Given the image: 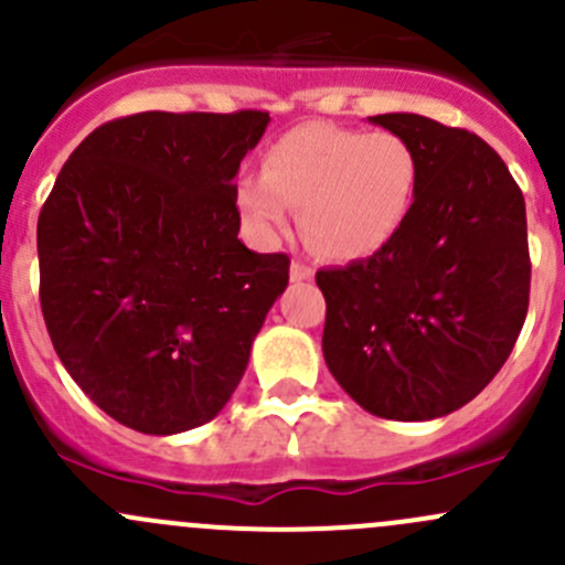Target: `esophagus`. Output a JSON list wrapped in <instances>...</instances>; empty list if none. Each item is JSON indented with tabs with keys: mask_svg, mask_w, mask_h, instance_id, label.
Masks as SVG:
<instances>
[{
	"mask_svg": "<svg viewBox=\"0 0 565 565\" xmlns=\"http://www.w3.org/2000/svg\"><path fill=\"white\" fill-rule=\"evenodd\" d=\"M311 276H315V270L309 265H303V262H292L289 265V278L292 281H311Z\"/></svg>",
	"mask_w": 565,
	"mask_h": 565,
	"instance_id": "1",
	"label": "esophagus"
}]
</instances>
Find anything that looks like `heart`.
I'll return each instance as SVG.
<instances>
[{"instance_id":"b5f03b06","label":"heart","mask_w":565,"mask_h":565,"mask_svg":"<svg viewBox=\"0 0 565 565\" xmlns=\"http://www.w3.org/2000/svg\"><path fill=\"white\" fill-rule=\"evenodd\" d=\"M415 191L418 158L402 136L306 122L267 147L262 174L237 180L235 204L259 243L276 241L287 207H300V235L319 256L358 262L396 237Z\"/></svg>"}]
</instances>
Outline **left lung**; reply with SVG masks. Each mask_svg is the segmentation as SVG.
Returning a JSON list of instances; mask_svg holds the SVG:
<instances>
[{
    "mask_svg": "<svg viewBox=\"0 0 565 565\" xmlns=\"http://www.w3.org/2000/svg\"><path fill=\"white\" fill-rule=\"evenodd\" d=\"M369 122L413 147L418 191L388 246L317 273L324 363L377 418H443L487 388L525 324V199L470 130L420 114Z\"/></svg>",
    "mask_w": 565,
    "mask_h": 565,
    "instance_id": "8db88e82",
    "label": "left lung"
}]
</instances>
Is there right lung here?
<instances>
[{
  "label": "right lung",
  "mask_w": 565,
  "mask_h": 565,
  "mask_svg": "<svg viewBox=\"0 0 565 565\" xmlns=\"http://www.w3.org/2000/svg\"><path fill=\"white\" fill-rule=\"evenodd\" d=\"M265 111H141L73 150L38 218L40 309L76 385L141 435L224 409L289 284L237 241L235 174Z\"/></svg>",
  "instance_id": "right-lung-1"
}]
</instances>
